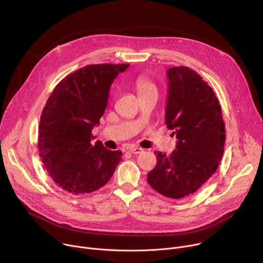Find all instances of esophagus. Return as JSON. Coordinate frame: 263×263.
<instances>
[{
	"instance_id": "esophagus-1",
	"label": "esophagus",
	"mask_w": 263,
	"mask_h": 263,
	"mask_svg": "<svg viewBox=\"0 0 263 263\" xmlns=\"http://www.w3.org/2000/svg\"><path fill=\"white\" fill-rule=\"evenodd\" d=\"M128 149H129V152L132 153V154H140L141 152H143V148L138 147V146H135V145L130 146Z\"/></svg>"
}]
</instances>
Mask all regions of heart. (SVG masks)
<instances>
[{
	"mask_svg": "<svg viewBox=\"0 0 263 263\" xmlns=\"http://www.w3.org/2000/svg\"><path fill=\"white\" fill-rule=\"evenodd\" d=\"M134 86L138 95H143L148 91H157L156 85L145 76H138L134 80Z\"/></svg>",
	"mask_w": 263,
	"mask_h": 263,
	"instance_id": "1",
	"label": "heart"
}]
</instances>
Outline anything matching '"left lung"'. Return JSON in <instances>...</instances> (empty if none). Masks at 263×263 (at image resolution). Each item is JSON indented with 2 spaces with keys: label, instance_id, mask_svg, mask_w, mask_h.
Returning a JSON list of instances; mask_svg holds the SVG:
<instances>
[{
  "label": "left lung",
  "instance_id": "1",
  "mask_svg": "<svg viewBox=\"0 0 263 263\" xmlns=\"http://www.w3.org/2000/svg\"><path fill=\"white\" fill-rule=\"evenodd\" d=\"M167 77L165 124L178 141L171 155L155 152L157 164L147 182L166 198L182 199L196 193L217 170L226 131L219 102L196 70L174 66Z\"/></svg>",
  "mask_w": 263,
  "mask_h": 263
}]
</instances>
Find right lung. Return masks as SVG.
Segmentation results:
<instances>
[{
    "mask_svg": "<svg viewBox=\"0 0 263 263\" xmlns=\"http://www.w3.org/2000/svg\"><path fill=\"white\" fill-rule=\"evenodd\" d=\"M130 64H90L62 79L43 110L40 156L53 181L66 193L84 195L103 187L122 159L101 141L91 144L92 128L107 106L109 88Z\"/></svg>",
    "mask_w": 263,
    "mask_h": 263,
    "instance_id": "obj_1",
    "label": "right lung"
}]
</instances>
